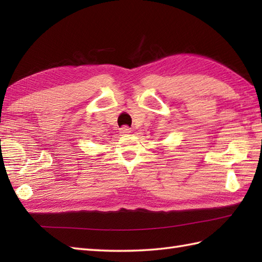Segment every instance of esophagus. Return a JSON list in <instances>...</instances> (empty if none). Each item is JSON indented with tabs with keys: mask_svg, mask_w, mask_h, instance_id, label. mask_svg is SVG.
Returning <instances> with one entry per match:
<instances>
[{
	"mask_svg": "<svg viewBox=\"0 0 262 262\" xmlns=\"http://www.w3.org/2000/svg\"><path fill=\"white\" fill-rule=\"evenodd\" d=\"M119 133L121 135H127V134H130L132 133V128H129L128 126H124V127H121L120 129H119Z\"/></svg>",
	"mask_w": 262,
	"mask_h": 262,
	"instance_id": "esophagus-1",
	"label": "esophagus"
}]
</instances>
